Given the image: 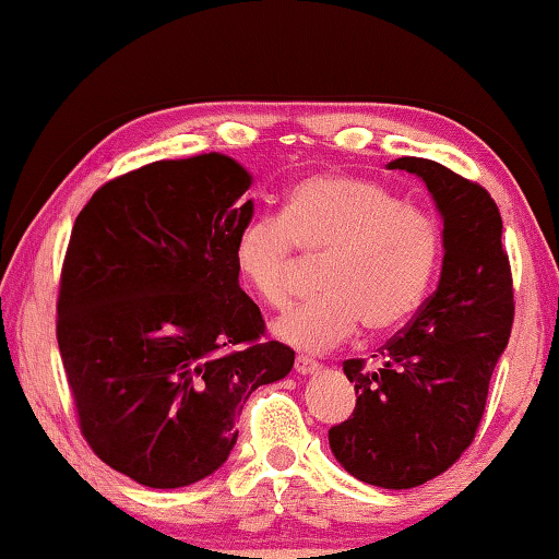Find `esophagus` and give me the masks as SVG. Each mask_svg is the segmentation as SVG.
Segmentation results:
<instances>
[{
	"label": "esophagus",
	"instance_id": "esophagus-1",
	"mask_svg": "<svg viewBox=\"0 0 559 559\" xmlns=\"http://www.w3.org/2000/svg\"><path fill=\"white\" fill-rule=\"evenodd\" d=\"M318 370H320L318 359L308 357V355H298V357H296V372H298V374H313V372H318Z\"/></svg>",
	"mask_w": 559,
	"mask_h": 559
}]
</instances>
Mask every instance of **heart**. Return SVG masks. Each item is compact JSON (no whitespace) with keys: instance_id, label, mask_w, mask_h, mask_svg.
I'll list each match as a JSON object with an SVG mask.
<instances>
[{"instance_id":"1","label":"heart","mask_w":559,"mask_h":559,"mask_svg":"<svg viewBox=\"0 0 559 559\" xmlns=\"http://www.w3.org/2000/svg\"><path fill=\"white\" fill-rule=\"evenodd\" d=\"M302 259L320 261L325 293L276 323L286 345L325 353L362 323L370 333L404 325L427 300L441 259L429 212L406 204L374 179L320 173L286 192L281 216L243 224L234 269L263 306L283 310L296 296Z\"/></svg>"}]
</instances>
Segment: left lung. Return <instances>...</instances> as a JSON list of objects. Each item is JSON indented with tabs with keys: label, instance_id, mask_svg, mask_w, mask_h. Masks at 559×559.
Segmentation results:
<instances>
[{
	"label": "left lung",
	"instance_id": "left-lung-1",
	"mask_svg": "<svg viewBox=\"0 0 559 559\" xmlns=\"http://www.w3.org/2000/svg\"><path fill=\"white\" fill-rule=\"evenodd\" d=\"M390 169L419 175L439 206L441 281L380 347V367L345 359L343 372L355 384L357 402L328 439L355 478L402 490L441 476L476 439L515 302L493 197L433 159L400 157Z\"/></svg>",
	"mask_w": 559,
	"mask_h": 559
}]
</instances>
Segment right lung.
Segmentation results:
<instances>
[{
	"label": "right lung",
	"instance_id": "right-lung-1",
	"mask_svg": "<svg viewBox=\"0 0 559 559\" xmlns=\"http://www.w3.org/2000/svg\"><path fill=\"white\" fill-rule=\"evenodd\" d=\"M249 187L219 153L159 159L110 179L75 216L56 300L66 382L93 453L143 486L219 468L246 400L296 359L266 337L234 269Z\"/></svg>",
	"mask_w": 559,
	"mask_h": 559
}]
</instances>
